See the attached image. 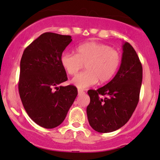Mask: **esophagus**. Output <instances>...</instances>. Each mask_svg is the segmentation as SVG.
Segmentation results:
<instances>
[{
  "label": "esophagus",
  "instance_id": "34e87169",
  "mask_svg": "<svg viewBox=\"0 0 160 160\" xmlns=\"http://www.w3.org/2000/svg\"><path fill=\"white\" fill-rule=\"evenodd\" d=\"M82 93H84V91H83V90H80V89H79L78 90V94L80 95V94H82Z\"/></svg>",
  "mask_w": 160,
  "mask_h": 160
}]
</instances>
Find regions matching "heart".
Returning a JSON list of instances; mask_svg holds the SVG:
<instances>
[{"instance_id":"heart-1","label":"heart","mask_w":160,"mask_h":160,"mask_svg":"<svg viewBox=\"0 0 160 160\" xmlns=\"http://www.w3.org/2000/svg\"><path fill=\"white\" fill-rule=\"evenodd\" d=\"M118 51L102 43L88 42L77 46L76 54L65 52L60 62L70 75H75L85 65L87 70L77 74L72 82L79 89L104 83L113 78L121 64Z\"/></svg>"}]
</instances>
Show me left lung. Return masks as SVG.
Segmentation results:
<instances>
[{
	"instance_id": "8db88e82",
	"label": "left lung",
	"mask_w": 160,
	"mask_h": 160,
	"mask_svg": "<svg viewBox=\"0 0 160 160\" xmlns=\"http://www.w3.org/2000/svg\"><path fill=\"white\" fill-rule=\"evenodd\" d=\"M122 49V63L114 78L105 86L88 91L90 98L87 108L89 124L101 133L114 132L125 125L139 101L142 63L129 43H124Z\"/></svg>"
}]
</instances>
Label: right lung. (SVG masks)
Returning <instances> with one entry per match:
<instances>
[{"mask_svg":"<svg viewBox=\"0 0 160 160\" xmlns=\"http://www.w3.org/2000/svg\"><path fill=\"white\" fill-rule=\"evenodd\" d=\"M71 41L70 35L46 32L22 54L19 94L31 119L43 128L59 126L78 93L73 85L58 86L67 80L60 57Z\"/></svg>","mask_w":160,"mask_h":160,"instance_id":"obj_1","label":"right lung"}]
</instances>
